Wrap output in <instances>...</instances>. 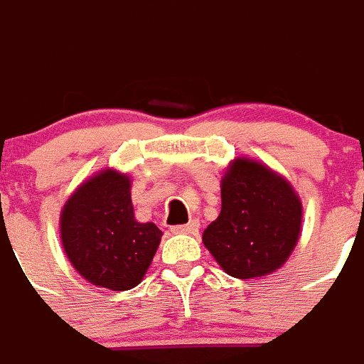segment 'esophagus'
<instances>
[{"label":"esophagus","mask_w":364,"mask_h":364,"mask_svg":"<svg viewBox=\"0 0 364 364\" xmlns=\"http://www.w3.org/2000/svg\"><path fill=\"white\" fill-rule=\"evenodd\" d=\"M200 228L198 220H189L188 224H180V226H173L171 231L173 233H184V235H195Z\"/></svg>","instance_id":"obj_1"}]
</instances>
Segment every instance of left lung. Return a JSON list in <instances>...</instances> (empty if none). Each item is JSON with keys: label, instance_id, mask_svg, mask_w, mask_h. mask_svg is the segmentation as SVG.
Listing matches in <instances>:
<instances>
[{"label": "left lung", "instance_id": "1", "mask_svg": "<svg viewBox=\"0 0 364 364\" xmlns=\"http://www.w3.org/2000/svg\"><path fill=\"white\" fill-rule=\"evenodd\" d=\"M222 208L202 240L224 272L264 277L284 264L299 240L302 204L284 176L252 159H235L220 182Z\"/></svg>", "mask_w": 364, "mask_h": 364}]
</instances>
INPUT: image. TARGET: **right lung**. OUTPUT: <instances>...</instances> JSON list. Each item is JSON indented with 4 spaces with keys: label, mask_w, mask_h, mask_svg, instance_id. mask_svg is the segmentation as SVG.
Returning a JSON list of instances; mask_svg holds the SVG:
<instances>
[{
    "label": "right lung",
    "mask_w": 364,
    "mask_h": 364,
    "mask_svg": "<svg viewBox=\"0 0 364 364\" xmlns=\"http://www.w3.org/2000/svg\"><path fill=\"white\" fill-rule=\"evenodd\" d=\"M63 250L85 281L112 291L142 282L162 231L138 222L131 200V178L104 169L85 180L60 215Z\"/></svg>",
    "instance_id": "obj_1"
}]
</instances>
